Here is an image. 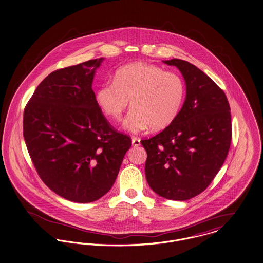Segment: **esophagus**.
I'll return each mask as SVG.
<instances>
[{"label": "esophagus", "mask_w": 263, "mask_h": 263, "mask_svg": "<svg viewBox=\"0 0 263 263\" xmlns=\"http://www.w3.org/2000/svg\"><path fill=\"white\" fill-rule=\"evenodd\" d=\"M132 142H133V145L136 146V147H138V146L140 145V140L139 138H133L132 139Z\"/></svg>", "instance_id": "1"}]
</instances>
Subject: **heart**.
Segmentation results:
<instances>
[{"mask_svg": "<svg viewBox=\"0 0 263 263\" xmlns=\"http://www.w3.org/2000/svg\"><path fill=\"white\" fill-rule=\"evenodd\" d=\"M185 84L174 71L139 62L126 65L96 92L97 104L105 116L119 121L130 101L132 109L123 127L133 133L146 129L161 130L174 123L184 99Z\"/></svg>", "mask_w": 263, "mask_h": 263, "instance_id": "obj_1", "label": "heart"}]
</instances>
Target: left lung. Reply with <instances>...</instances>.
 <instances>
[{
	"label": "left lung",
	"instance_id": "left-lung-1",
	"mask_svg": "<svg viewBox=\"0 0 263 263\" xmlns=\"http://www.w3.org/2000/svg\"><path fill=\"white\" fill-rule=\"evenodd\" d=\"M183 76L186 96L174 123L140 140L147 158L145 177L158 195L187 200L202 193L222 166L232 137L224 91L208 74L182 60L163 61Z\"/></svg>",
	"mask_w": 263,
	"mask_h": 263
}]
</instances>
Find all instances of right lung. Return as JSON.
<instances>
[{"label": "right lung", "mask_w": 263, "mask_h": 263, "mask_svg": "<svg viewBox=\"0 0 263 263\" xmlns=\"http://www.w3.org/2000/svg\"><path fill=\"white\" fill-rule=\"evenodd\" d=\"M103 61L51 72L24 110V139L37 175L53 193L80 203L111 189L132 146L97 104L91 85Z\"/></svg>", "instance_id": "1"}]
</instances>
